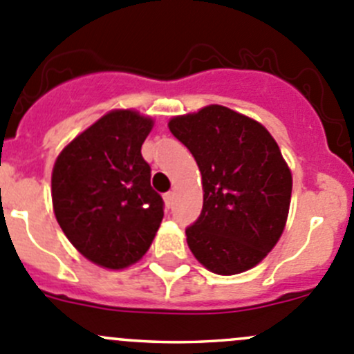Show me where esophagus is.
Returning a JSON list of instances; mask_svg holds the SVG:
<instances>
[{
  "label": "esophagus",
  "mask_w": 354,
  "mask_h": 354,
  "mask_svg": "<svg viewBox=\"0 0 354 354\" xmlns=\"http://www.w3.org/2000/svg\"><path fill=\"white\" fill-rule=\"evenodd\" d=\"M173 200H174V192H167V194H164V202H166L167 209L173 205Z\"/></svg>",
  "instance_id": "obj_1"
}]
</instances>
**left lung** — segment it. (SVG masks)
I'll use <instances>...</instances> for the list:
<instances>
[{
	"label": "left lung",
	"mask_w": 354,
	"mask_h": 354,
	"mask_svg": "<svg viewBox=\"0 0 354 354\" xmlns=\"http://www.w3.org/2000/svg\"><path fill=\"white\" fill-rule=\"evenodd\" d=\"M167 127L202 173V212L187 227L195 259L219 276L255 267L279 241L291 202L279 145L259 121L217 104L174 116Z\"/></svg>",
	"instance_id": "1"
}]
</instances>
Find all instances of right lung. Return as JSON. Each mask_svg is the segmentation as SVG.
Wrapping results in <instances>:
<instances>
[{
  "label": "right lung",
  "mask_w": 354,
  "mask_h": 354,
  "mask_svg": "<svg viewBox=\"0 0 354 354\" xmlns=\"http://www.w3.org/2000/svg\"><path fill=\"white\" fill-rule=\"evenodd\" d=\"M152 127L137 111H109L73 138L53 167L56 221L85 259L106 269L138 262L164 217L140 152Z\"/></svg>",
  "instance_id": "add662e5"
}]
</instances>
